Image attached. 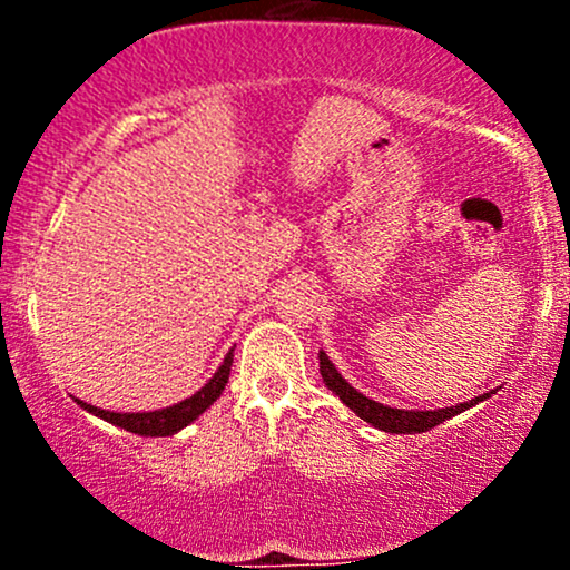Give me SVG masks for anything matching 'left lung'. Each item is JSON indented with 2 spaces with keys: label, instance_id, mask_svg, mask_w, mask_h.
Returning a JSON list of instances; mask_svg holds the SVG:
<instances>
[{
  "label": "left lung",
  "instance_id": "obj_1",
  "mask_svg": "<svg viewBox=\"0 0 570 570\" xmlns=\"http://www.w3.org/2000/svg\"><path fill=\"white\" fill-rule=\"evenodd\" d=\"M318 370H322L326 389L335 396H340V402H343L345 407H351L362 421H367L370 426L389 431V434H423V431L440 426L448 417H455L458 412H466L469 407H474V404L485 402V399L495 394V391H488V394H480L469 399V402L455 404V407L442 410H399L391 407V404L375 402V399L364 396L362 391L353 389V385L340 375L337 367L330 362V356H326L324 351H318Z\"/></svg>",
  "mask_w": 570,
  "mask_h": 570
}]
</instances>
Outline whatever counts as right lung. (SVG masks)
<instances>
[{"label":"right lung","mask_w":570,"mask_h":570,"mask_svg":"<svg viewBox=\"0 0 570 570\" xmlns=\"http://www.w3.org/2000/svg\"><path fill=\"white\" fill-rule=\"evenodd\" d=\"M233 351H227L225 362L219 364V370L214 372L212 381H208L203 389L195 391L193 396L181 399V402L171 404V407H163V410H149V412H115V410H101V407H94V404L88 402H80V399H75L77 404H80L82 410H88L90 415L101 417V421L112 423L117 429H126L130 434H139V436H171L176 431H181L189 423L195 421V417H200L203 412L212 407L214 402H217L222 391H225L227 385V377H230V367H233Z\"/></svg>","instance_id":"right-lung-1"}]
</instances>
